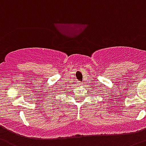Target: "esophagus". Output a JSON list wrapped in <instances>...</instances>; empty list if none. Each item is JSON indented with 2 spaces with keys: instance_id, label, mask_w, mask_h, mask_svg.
Masks as SVG:
<instances>
[{
  "instance_id": "1",
  "label": "esophagus",
  "mask_w": 146,
  "mask_h": 146,
  "mask_svg": "<svg viewBox=\"0 0 146 146\" xmlns=\"http://www.w3.org/2000/svg\"><path fill=\"white\" fill-rule=\"evenodd\" d=\"M78 84H79V85H82V83H81L80 82H78Z\"/></svg>"
}]
</instances>
